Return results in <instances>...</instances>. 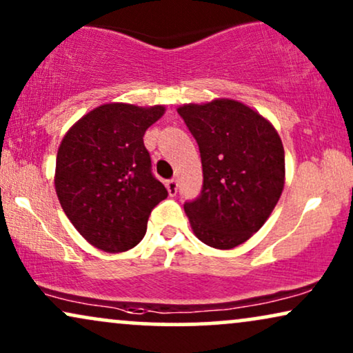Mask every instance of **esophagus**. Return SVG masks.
Masks as SVG:
<instances>
[{"mask_svg":"<svg viewBox=\"0 0 353 353\" xmlns=\"http://www.w3.org/2000/svg\"><path fill=\"white\" fill-rule=\"evenodd\" d=\"M166 187H168L169 195H171V197H174V195L177 194V189H179V184H177L176 179H171V181L166 182Z\"/></svg>","mask_w":353,"mask_h":353,"instance_id":"1","label":"esophagus"}]
</instances>
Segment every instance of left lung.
<instances>
[{
	"instance_id": "left-lung-1",
	"label": "left lung",
	"mask_w": 353,
	"mask_h": 353,
	"mask_svg": "<svg viewBox=\"0 0 353 353\" xmlns=\"http://www.w3.org/2000/svg\"><path fill=\"white\" fill-rule=\"evenodd\" d=\"M177 112L199 143L202 192L184 203L192 231L215 249L246 243L285 185V151L269 120L234 99L184 104Z\"/></svg>"
}]
</instances>
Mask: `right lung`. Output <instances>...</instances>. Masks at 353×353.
Instances as JSON below:
<instances>
[{
    "label": "right lung",
    "mask_w": 353,
    "mask_h": 353,
    "mask_svg": "<svg viewBox=\"0 0 353 353\" xmlns=\"http://www.w3.org/2000/svg\"><path fill=\"white\" fill-rule=\"evenodd\" d=\"M164 105L102 104L83 115L58 146L55 190L65 215L104 252L135 248L168 190L151 174L145 132Z\"/></svg>",
    "instance_id": "add662e5"
}]
</instances>
